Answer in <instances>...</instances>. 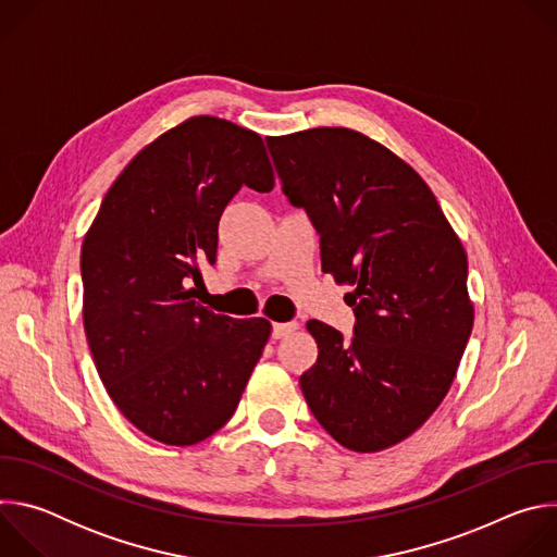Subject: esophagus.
I'll list each match as a JSON object with an SVG mask.
<instances>
[{
    "mask_svg": "<svg viewBox=\"0 0 557 557\" xmlns=\"http://www.w3.org/2000/svg\"><path fill=\"white\" fill-rule=\"evenodd\" d=\"M297 329V324H273V339H284Z\"/></svg>",
    "mask_w": 557,
    "mask_h": 557,
    "instance_id": "obj_1",
    "label": "esophagus"
}]
</instances>
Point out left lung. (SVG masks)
I'll use <instances>...</instances> for the list:
<instances>
[{"mask_svg": "<svg viewBox=\"0 0 557 557\" xmlns=\"http://www.w3.org/2000/svg\"><path fill=\"white\" fill-rule=\"evenodd\" d=\"M282 189L320 233L322 271L352 286V342L310 320L299 376L320 425L361 454L414 434L451 387L473 326L467 253L425 181L348 127L267 138Z\"/></svg>", "mask_w": 557, "mask_h": 557, "instance_id": "obj_1", "label": "left lung"}]
</instances>
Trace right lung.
Masks as SVG:
<instances>
[{
  "label": "right lung",
  "instance_id": "add662e5",
  "mask_svg": "<svg viewBox=\"0 0 557 557\" xmlns=\"http://www.w3.org/2000/svg\"><path fill=\"white\" fill-rule=\"evenodd\" d=\"M247 185L271 191L260 134L191 116L145 145L106 194L82 247L84 329L121 414L149 438L196 445L235 412L271 337L196 299L218 222Z\"/></svg>",
  "mask_w": 557,
  "mask_h": 557
}]
</instances>
